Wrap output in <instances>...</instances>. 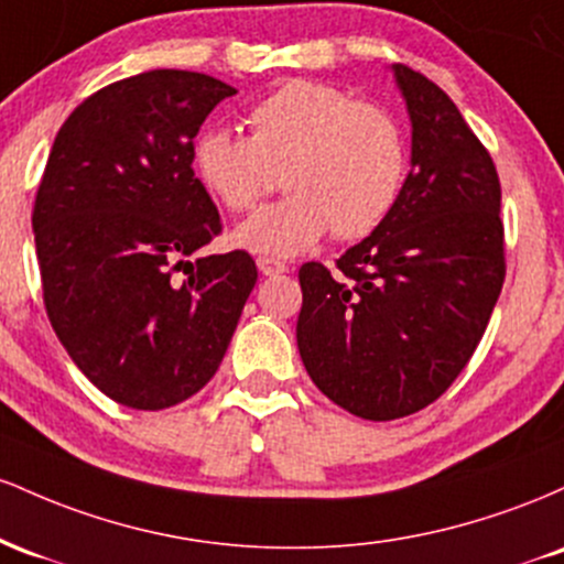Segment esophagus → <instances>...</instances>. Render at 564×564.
I'll use <instances>...</instances> for the list:
<instances>
[{"label":"esophagus","instance_id":"1","mask_svg":"<svg viewBox=\"0 0 564 564\" xmlns=\"http://www.w3.org/2000/svg\"><path fill=\"white\" fill-rule=\"evenodd\" d=\"M257 268H260L262 275H281L289 270L286 264L281 260H273V257H260V260H257Z\"/></svg>","mask_w":564,"mask_h":564}]
</instances>
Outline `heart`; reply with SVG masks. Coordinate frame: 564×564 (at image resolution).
I'll use <instances>...</instances> for the list:
<instances>
[{"label":"heart","mask_w":564,"mask_h":564,"mask_svg":"<svg viewBox=\"0 0 564 564\" xmlns=\"http://www.w3.org/2000/svg\"><path fill=\"white\" fill-rule=\"evenodd\" d=\"M251 134L209 127L193 145L200 187L228 212L273 191L289 193L251 215L232 243L251 254L294 257L334 230L341 241L373 232L403 193L408 148L398 119L345 89L291 79L251 106Z\"/></svg>","instance_id":"obj_1"}]
</instances>
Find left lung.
Returning a JSON list of instances; mask_svg holds the SVG:
<instances>
[{"label": "left lung", "mask_w": 564, "mask_h": 564, "mask_svg": "<svg viewBox=\"0 0 564 564\" xmlns=\"http://www.w3.org/2000/svg\"><path fill=\"white\" fill-rule=\"evenodd\" d=\"M411 116V172L371 236L300 268L296 345L315 387L371 422L422 411L480 345L501 294V183L453 100L392 66Z\"/></svg>", "instance_id": "8db88e82"}]
</instances>
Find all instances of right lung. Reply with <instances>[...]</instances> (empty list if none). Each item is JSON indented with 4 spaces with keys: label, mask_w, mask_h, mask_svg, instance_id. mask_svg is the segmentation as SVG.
I'll return each instance as SVG.
<instances>
[{
    "label": "right lung",
    "mask_w": 564,
    "mask_h": 564,
    "mask_svg": "<svg viewBox=\"0 0 564 564\" xmlns=\"http://www.w3.org/2000/svg\"><path fill=\"white\" fill-rule=\"evenodd\" d=\"M230 95L177 68L108 84L68 116L39 183L47 318L84 377L127 408L177 405L215 377L257 283L241 249L185 262L223 230L193 138Z\"/></svg>",
    "instance_id": "right-lung-1"
}]
</instances>
